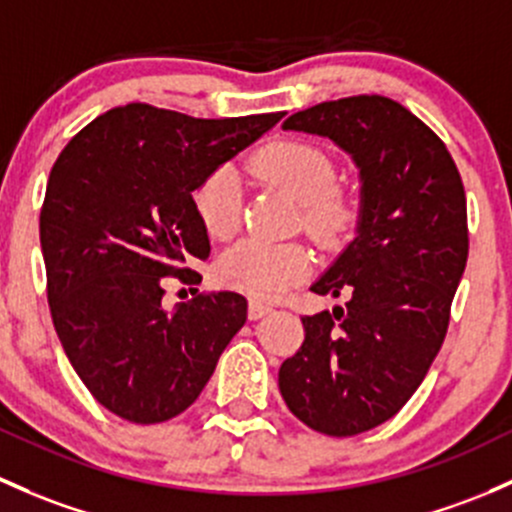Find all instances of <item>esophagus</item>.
<instances>
[{
	"mask_svg": "<svg viewBox=\"0 0 512 512\" xmlns=\"http://www.w3.org/2000/svg\"><path fill=\"white\" fill-rule=\"evenodd\" d=\"M272 311V306L262 304V301H250V306H247V316H250L252 321L262 319V316H267Z\"/></svg>",
	"mask_w": 512,
	"mask_h": 512,
	"instance_id": "34e87169",
	"label": "esophagus"
}]
</instances>
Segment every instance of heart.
<instances>
[{"instance_id":"1","label":"heart","mask_w":512,"mask_h":512,"mask_svg":"<svg viewBox=\"0 0 512 512\" xmlns=\"http://www.w3.org/2000/svg\"><path fill=\"white\" fill-rule=\"evenodd\" d=\"M252 169L267 184L282 188L301 208V225L319 242H336L358 220V203L338 186V166L324 147L304 139H277L252 157ZM193 208L206 233L230 240L242 223V186L233 166L213 169L193 191ZM311 252L304 245L245 240L218 260V279L252 299L274 301L304 282Z\"/></svg>"}]
</instances>
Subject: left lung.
Listing matches in <instances>:
<instances>
[{"mask_svg":"<svg viewBox=\"0 0 512 512\" xmlns=\"http://www.w3.org/2000/svg\"><path fill=\"white\" fill-rule=\"evenodd\" d=\"M282 127L333 139L363 181L358 235L311 287L351 299L304 316V343L279 368L294 417L355 437L405 407L444 343L469 257L464 184L437 134L383 95L321 102Z\"/></svg>","mask_w":512,"mask_h":512,"instance_id":"8db88e82","label":"left lung"}]
</instances>
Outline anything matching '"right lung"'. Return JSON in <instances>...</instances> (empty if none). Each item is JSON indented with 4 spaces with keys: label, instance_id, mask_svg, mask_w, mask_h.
Segmentation results:
<instances>
[{
    "label": "right lung",
    "instance_id": "1",
    "mask_svg": "<svg viewBox=\"0 0 512 512\" xmlns=\"http://www.w3.org/2000/svg\"><path fill=\"white\" fill-rule=\"evenodd\" d=\"M282 115L198 120L129 102L58 154L39 220L48 306L75 373L117 417L159 424L188 410L245 324L235 292L174 309L161 299L169 279L201 282L191 265L211 255L196 186Z\"/></svg>",
    "mask_w": 512,
    "mask_h": 512
}]
</instances>
